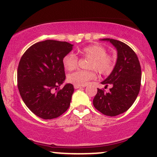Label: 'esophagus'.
Here are the masks:
<instances>
[{
	"instance_id": "obj_1",
	"label": "esophagus",
	"mask_w": 157,
	"mask_h": 157,
	"mask_svg": "<svg viewBox=\"0 0 157 157\" xmlns=\"http://www.w3.org/2000/svg\"><path fill=\"white\" fill-rule=\"evenodd\" d=\"M74 87H75V89H80V88H83L84 86H77V85H74Z\"/></svg>"
}]
</instances>
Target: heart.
<instances>
[{"mask_svg":"<svg viewBox=\"0 0 157 157\" xmlns=\"http://www.w3.org/2000/svg\"><path fill=\"white\" fill-rule=\"evenodd\" d=\"M79 53L83 57L89 58L88 68L95 69L101 75H108L112 71L115 65V60L111 55H107L106 49L100 44H91L79 50ZM63 64L65 69L73 71L77 67L78 58L74 54L69 53L64 56ZM96 77L94 70L77 71L68 76V81L74 85L85 86L89 80Z\"/></svg>","mask_w":157,"mask_h":157,"instance_id":"b5f03b06","label":"heart"}]
</instances>
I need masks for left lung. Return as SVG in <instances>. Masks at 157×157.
Here are the masks:
<instances>
[{"mask_svg": "<svg viewBox=\"0 0 157 157\" xmlns=\"http://www.w3.org/2000/svg\"><path fill=\"white\" fill-rule=\"evenodd\" d=\"M109 41L117 48V59L112 72L102 84L107 87L111 85L109 93L97 89L93 105L104 115L114 117L124 113L133 105L140 90L141 66L136 53L127 44L113 39Z\"/></svg>", "mask_w": 157, "mask_h": 157, "instance_id": "obj_1", "label": "left lung"}]
</instances>
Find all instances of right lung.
Segmentation results:
<instances>
[{"label": "right lung", "mask_w": 157, "mask_h": 157, "mask_svg": "<svg viewBox=\"0 0 157 157\" xmlns=\"http://www.w3.org/2000/svg\"><path fill=\"white\" fill-rule=\"evenodd\" d=\"M73 45L53 40L41 41L25 52L17 68V87L32 112L44 120L57 118L67 111L74 92L72 84L63 83V59ZM57 88L56 93L53 91Z\"/></svg>", "instance_id": "obj_1"}]
</instances>
